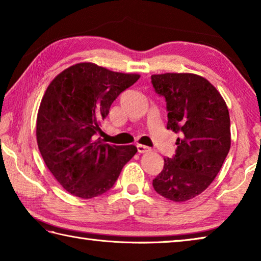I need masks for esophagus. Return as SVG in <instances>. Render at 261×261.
Returning <instances> with one entry per match:
<instances>
[{"instance_id": "esophagus-1", "label": "esophagus", "mask_w": 261, "mask_h": 261, "mask_svg": "<svg viewBox=\"0 0 261 261\" xmlns=\"http://www.w3.org/2000/svg\"><path fill=\"white\" fill-rule=\"evenodd\" d=\"M137 149H138L139 153H146L151 151V148L148 146H145V145H140V144L137 145Z\"/></svg>"}]
</instances>
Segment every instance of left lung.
<instances>
[{
    "label": "left lung",
    "mask_w": 261,
    "mask_h": 261,
    "mask_svg": "<svg viewBox=\"0 0 261 261\" xmlns=\"http://www.w3.org/2000/svg\"><path fill=\"white\" fill-rule=\"evenodd\" d=\"M167 102V129L179 134L176 153L153 179L155 191L171 201L192 199L210 187L230 149V117L219 91L194 73L152 74Z\"/></svg>",
    "instance_id": "left-lung-1"
}]
</instances>
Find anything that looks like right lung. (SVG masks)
I'll return each instance as SVG.
<instances>
[{"instance_id":"add662e5","label":"right lung","mask_w":261,"mask_h":261,"mask_svg":"<svg viewBox=\"0 0 261 261\" xmlns=\"http://www.w3.org/2000/svg\"><path fill=\"white\" fill-rule=\"evenodd\" d=\"M139 74L94 63L74 64L53 79L37 117V141L48 169L65 191L90 199L113 188L122 168L137 153L98 138L101 121Z\"/></svg>"}]
</instances>
